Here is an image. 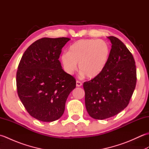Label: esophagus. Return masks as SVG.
I'll use <instances>...</instances> for the list:
<instances>
[{
  "label": "esophagus",
  "mask_w": 149,
  "mask_h": 149,
  "mask_svg": "<svg viewBox=\"0 0 149 149\" xmlns=\"http://www.w3.org/2000/svg\"><path fill=\"white\" fill-rule=\"evenodd\" d=\"M82 86V83H81V82L79 81H76V86L80 87V86Z\"/></svg>",
  "instance_id": "1"
}]
</instances>
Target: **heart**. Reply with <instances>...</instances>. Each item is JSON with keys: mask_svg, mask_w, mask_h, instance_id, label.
<instances>
[{"mask_svg": "<svg viewBox=\"0 0 149 149\" xmlns=\"http://www.w3.org/2000/svg\"><path fill=\"white\" fill-rule=\"evenodd\" d=\"M111 53L108 43L102 40L84 39L73 43L68 52L61 57L63 70L68 75L76 70L77 63L82 75L93 79L102 73L109 61Z\"/></svg>", "mask_w": 149, "mask_h": 149, "instance_id": "obj_1", "label": "heart"}]
</instances>
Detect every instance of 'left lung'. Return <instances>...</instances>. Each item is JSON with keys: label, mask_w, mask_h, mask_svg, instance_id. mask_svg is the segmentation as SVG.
I'll return each instance as SVG.
<instances>
[{"label": "left lung", "mask_w": 149, "mask_h": 149, "mask_svg": "<svg viewBox=\"0 0 149 149\" xmlns=\"http://www.w3.org/2000/svg\"><path fill=\"white\" fill-rule=\"evenodd\" d=\"M111 43L106 67L97 77L85 82V105L93 118L103 120L121 112L129 104L136 83V69L132 54L118 38Z\"/></svg>", "instance_id": "1"}]
</instances>
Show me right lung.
Instances as JSON below:
<instances>
[{
	"label": "right lung",
	"mask_w": 149,
	"mask_h": 149,
	"mask_svg": "<svg viewBox=\"0 0 149 149\" xmlns=\"http://www.w3.org/2000/svg\"><path fill=\"white\" fill-rule=\"evenodd\" d=\"M68 38H43L28 47L17 72L18 97L31 116L42 122L59 119L66 99L76 86L75 78L59 61Z\"/></svg>",
	"instance_id": "1"
}]
</instances>
